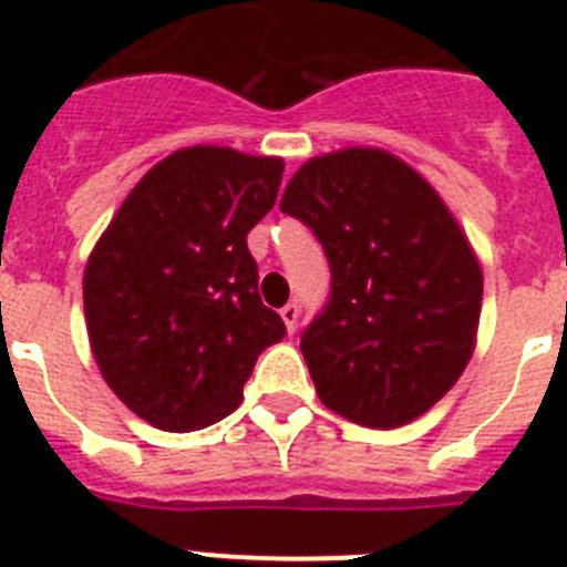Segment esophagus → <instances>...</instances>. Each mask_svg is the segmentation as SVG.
Segmentation results:
<instances>
[{
	"mask_svg": "<svg viewBox=\"0 0 567 567\" xmlns=\"http://www.w3.org/2000/svg\"><path fill=\"white\" fill-rule=\"evenodd\" d=\"M280 318L287 323V332L292 334L298 329V303H287V307L280 309Z\"/></svg>",
	"mask_w": 567,
	"mask_h": 567,
	"instance_id": "esophagus-1",
	"label": "esophagus"
}]
</instances>
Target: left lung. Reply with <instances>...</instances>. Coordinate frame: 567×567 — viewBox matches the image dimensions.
Masks as SVG:
<instances>
[{"mask_svg":"<svg viewBox=\"0 0 567 567\" xmlns=\"http://www.w3.org/2000/svg\"><path fill=\"white\" fill-rule=\"evenodd\" d=\"M323 244L332 292L300 334L320 403L369 429L425 414L477 343L483 269L437 189L398 155L309 158L280 198Z\"/></svg>","mask_w":567,"mask_h":567,"instance_id":"left-lung-1","label":"left lung"}]
</instances>
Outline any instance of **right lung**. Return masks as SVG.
Returning a JSON list of instances; mask_svg holds the SVG:
<instances>
[{"instance_id":"right-lung-1","label":"right lung","mask_w":567,"mask_h":567,"mask_svg":"<svg viewBox=\"0 0 567 567\" xmlns=\"http://www.w3.org/2000/svg\"><path fill=\"white\" fill-rule=\"evenodd\" d=\"M284 162L233 147L175 150L130 189L84 269L102 378L162 432L235 412L258 354L287 327L260 303L247 233L275 207Z\"/></svg>"}]
</instances>
